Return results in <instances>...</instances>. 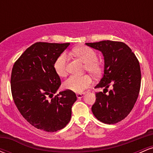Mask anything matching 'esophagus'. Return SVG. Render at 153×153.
Masks as SVG:
<instances>
[{
    "label": "esophagus",
    "mask_w": 153,
    "mask_h": 153,
    "mask_svg": "<svg viewBox=\"0 0 153 153\" xmlns=\"http://www.w3.org/2000/svg\"><path fill=\"white\" fill-rule=\"evenodd\" d=\"M85 95V93H79V94H77V98L78 99H81L82 97H83V96Z\"/></svg>",
    "instance_id": "esophagus-1"
}]
</instances>
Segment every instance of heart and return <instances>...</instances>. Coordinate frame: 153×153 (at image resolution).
Listing matches in <instances>:
<instances>
[{"label":"heart","mask_w":153,"mask_h":153,"mask_svg":"<svg viewBox=\"0 0 153 153\" xmlns=\"http://www.w3.org/2000/svg\"><path fill=\"white\" fill-rule=\"evenodd\" d=\"M73 53L85 63V71L94 76H99L101 74L102 65L97 59V54L92 48L86 46L78 47L73 50ZM66 64L67 54L65 53L60 54L54 62V71L59 77H64L67 75ZM91 85L92 79L89 75H72L65 81L63 86L67 90L75 93H81Z\"/></svg>","instance_id":"heart-1"}]
</instances>
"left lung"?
<instances>
[{"mask_svg":"<svg viewBox=\"0 0 153 153\" xmlns=\"http://www.w3.org/2000/svg\"><path fill=\"white\" fill-rule=\"evenodd\" d=\"M85 44L101 51L105 63L104 74L95 87L105 88L104 91L96 93L91 110L100 122L116 124L127 117L138 98L141 85L140 63L131 49L122 42ZM110 86L112 89L108 91Z\"/></svg>","mask_w":153,"mask_h":153,"instance_id":"8db88e82","label":"left lung"}]
</instances>
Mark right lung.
<instances>
[{
  "instance_id": "obj_1",
  "label": "right lung",
  "mask_w": 153,
  "mask_h": 153,
  "mask_svg": "<svg viewBox=\"0 0 153 153\" xmlns=\"http://www.w3.org/2000/svg\"><path fill=\"white\" fill-rule=\"evenodd\" d=\"M70 43L36 42L16 61L10 76V88L16 106L24 119L39 129L54 132L71 119L77 100L73 91L57 92L61 85L54 69L57 57Z\"/></svg>"
}]
</instances>
